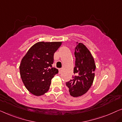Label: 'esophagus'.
Listing matches in <instances>:
<instances>
[{"label": "esophagus", "instance_id": "obj_1", "mask_svg": "<svg viewBox=\"0 0 122 122\" xmlns=\"http://www.w3.org/2000/svg\"><path fill=\"white\" fill-rule=\"evenodd\" d=\"M62 68H60L59 70V73H60V74H61V73H62Z\"/></svg>", "mask_w": 122, "mask_h": 122}]
</instances>
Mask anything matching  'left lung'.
<instances>
[{"instance_id":"obj_1","label":"left lung","mask_w":122,"mask_h":122,"mask_svg":"<svg viewBox=\"0 0 122 122\" xmlns=\"http://www.w3.org/2000/svg\"><path fill=\"white\" fill-rule=\"evenodd\" d=\"M76 57L73 73L75 76L66 83L70 95L78 97L86 93L93 83L96 66L94 58L86 46L76 42Z\"/></svg>"}]
</instances>
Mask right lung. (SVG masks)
<instances>
[{
    "instance_id": "1",
    "label": "right lung",
    "mask_w": 122,
    "mask_h": 122,
    "mask_svg": "<svg viewBox=\"0 0 122 122\" xmlns=\"http://www.w3.org/2000/svg\"><path fill=\"white\" fill-rule=\"evenodd\" d=\"M61 44L38 42L33 45L22 59L20 66L22 81L33 95H44L49 89L51 81L59 72L52 66L54 54Z\"/></svg>"
}]
</instances>
